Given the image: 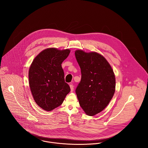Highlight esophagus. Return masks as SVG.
<instances>
[{
	"mask_svg": "<svg viewBox=\"0 0 148 148\" xmlns=\"http://www.w3.org/2000/svg\"><path fill=\"white\" fill-rule=\"evenodd\" d=\"M70 86V88H71V92H73V89H74V88H73V85L72 84L69 85Z\"/></svg>",
	"mask_w": 148,
	"mask_h": 148,
	"instance_id": "1",
	"label": "esophagus"
}]
</instances>
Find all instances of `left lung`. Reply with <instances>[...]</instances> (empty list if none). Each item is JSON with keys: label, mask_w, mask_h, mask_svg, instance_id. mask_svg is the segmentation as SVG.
I'll return each mask as SVG.
<instances>
[{"label": "left lung", "mask_w": 148, "mask_h": 148, "mask_svg": "<svg viewBox=\"0 0 148 148\" xmlns=\"http://www.w3.org/2000/svg\"><path fill=\"white\" fill-rule=\"evenodd\" d=\"M75 57L82 73L75 92L85 113L94 116L104 109L112 99L115 92V76L106 59L96 52L77 50Z\"/></svg>", "instance_id": "8db88e82"}]
</instances>
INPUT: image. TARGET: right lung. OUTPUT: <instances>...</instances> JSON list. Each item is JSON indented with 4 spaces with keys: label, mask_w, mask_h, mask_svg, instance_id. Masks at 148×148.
<instances>
[{
    "label": "right lung",
    "mask_w": 148,
    "mask_h": 148,
    "mask_svg": "<svg viewBox=\"0 0 148 148\" xmlns=\"http://www.w3.org/2000/svg\"><path fill=\"white\" fill-rule=\"evenodd\" d=\"M69 49L47 48L34 60L29 69V84L36 103L47 111L62 105L71 89L62 66Z\"/></svg>",
    "instance_id": "add662e5"
}]
</instances>
